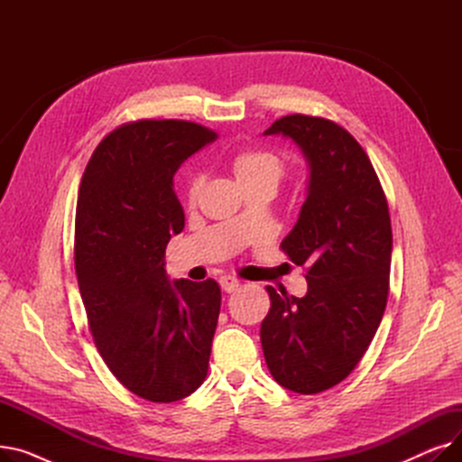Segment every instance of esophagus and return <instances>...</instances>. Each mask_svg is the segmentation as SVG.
Listing matches in <instances>:
<instances>
[{
  "label": "esophagus",
  "instance_id": "esophagus-1",
  "mask_svg": "<svg viewBox=\"0 0 462 462\" xmlns=\"http://www.w3.org/2000/svg\"><path fill=\"white\" fill-rule=\"evenodd\" d=\"M218 284H221V288L225 290L226 294H232L234 290L239 288V281L236 277H232V275H223L221 279H218Z\"/></svg>",
  "mask_w": 462,
  "mask_h": 462
}]
</instances>
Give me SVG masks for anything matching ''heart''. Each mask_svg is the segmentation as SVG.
Here are the masks:
<instances>
[{
  "instance_id": "1",
  "label": "heart",
  "mask_w": 462,
  "mask_h": 462,
  "mask_svg": "<svg viewBox=\"0 0 462 462\" xmlns=\"http://www.w3.org/2000/svg\"><path fill=\"white\" fill-rule=\"evenodd\" d=\"M236 180L239 185L262 183L277 189L286 172V161L279 152L273 150H245L239 152L232 162ZM202 185L200 176H192L189 181V200H197Z\"/></svg>"
}]
</instances>
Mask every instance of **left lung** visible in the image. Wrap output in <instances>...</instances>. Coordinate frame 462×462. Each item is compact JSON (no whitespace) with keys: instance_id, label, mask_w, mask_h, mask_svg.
I'll list each match as a JSON object with an SVG mask.
<instances>
[{"instance_id":"8db88e82","label":"left lung","mask_w":462,"mask_h":462,"mask_svg":"<svg viewBox=\"0 0 462 462\" xmlns=\"http://www.w3.org/2000/svg\"><path fill=\"white\" fill-rule=\"evenodd\" d=\"M292 140L309 164L307 199L282 251L307 268L303 298L268 286L260 341L272 376L312 395L343 382L382 322L392 265V221L357 140L324 117L284 116L263 131Z\"/></svg>"}]
</instances>
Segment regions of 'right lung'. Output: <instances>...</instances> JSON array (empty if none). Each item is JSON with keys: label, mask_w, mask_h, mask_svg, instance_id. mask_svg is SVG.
I'll return each mask as SVG.
<instances>
[{"label": "right lung", "mask_w": 462, "mask_h": 462, "mask_svg": "<svg viewBox=\"0 0 462 462\" xmlns=\"http://www.w3.org/2000/svg\"><path fill=\"white\" fill-rule=\"evenodd\" d=\"M217 133L180 119H142L112 131L80 183L75 268L93 341L134 395L174 402L208 374L221 288L170 281L164 251L185 226L178 168Z\"/></svg>", "instance_id": "add662e5"}]
</instances>
